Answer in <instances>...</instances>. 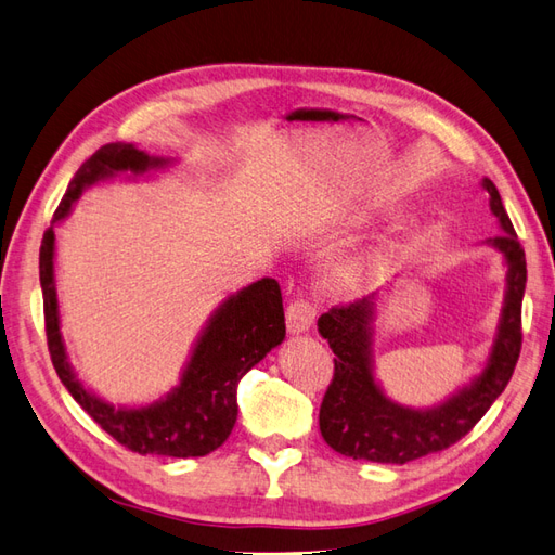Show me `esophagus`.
<instances>
[{"instance_id": "esophagus-1", "label": "esophagus", "mask_w": 555, "mask_h": 555, "mask_svg": "<svg viewBox=\"0 0 555 555\" xmlns=\"http://www.w3.org/2000/svg\"><path fill=\"white\" fill-rule=\"evenodd\" d=\"M317 311L309 302L305 300H295L288 305L286 309V328L291 335H300L307 333L311 328V323H314Z\"/></svg>"}]
</instances>
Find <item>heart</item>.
<instances>
[{
	"label": "heart",
	"mask_w": 555,
	"mask_h": 555,
	"mask_svg": "<svg viewBox=\"0 0 555 555\" xmlns=\"http://www.w3.org/2000/svg\"><path fill=\"white\" fill-rule=\"evenodd\" d=\"M333 220L349 227H361L367 222V216L365 212H337ZM391 258L393 241L375 238L371 244H363L361 248L339 255L328 267V272H325V281H328L331 291H335L337 295L357 297L375 286L379 276L387 272Z\"/></svg>",
	"instance_id": "obj_1"
}]
</instances>
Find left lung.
I'll return each instance as SVG.
<instances>
[{
	"label": "left lung",
	"mask_w": 555,
	"mask_h": 555,
	"mask_svg": "<svg viewBox=\"0 0 555 555\" xmlns=\"http://www.w3.org/2000/svg\"><path fill=\"white\" fill-rule=\"evenodd\" d=\"M480 188L488 192L490 210L502 230V234L482 241V246L502 255L506 276L488 359L464 387L429 408L403 405L387 396L375 373V343L379 305H385L389 286L349 307H333L328 314H321L319 333L328 339L337 359L333 385L321 403L319 426L325 443L345 457L408 464L446 450L474 429L514 375L522 343L520 307L528 267L494 182L482 178Z\"/></svg>",
	"instance_id": "obj_1"
}]
</instances>
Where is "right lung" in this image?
Segmentation results:
<instances>
[{"mask_svg":"<svg viewBox=\"0 0 555 555\" xmlns=\"http://www.w3.org/2000/svg\"><path fill=\"white\" fill-rule=\"evenodd\" d=\"M178 162L152 156L133 142H109L83 162L69 180L53 222L41 238L39 283L44 293L47 339L55 373L65 389L103 429L140 454L204 457L230 438L236 415L238 382L286 337L281 288L274 279L253 281L230 293L212 309L184 361L178 385L142 405H115L79 379L61 333V302L55 288V227L73 212L79 196L109 180L152 178Z\"/></svg>","mask_w":555,"mask_h":555,"instance_id":"right-lung-1","label":"right lung"}]
</instances>
